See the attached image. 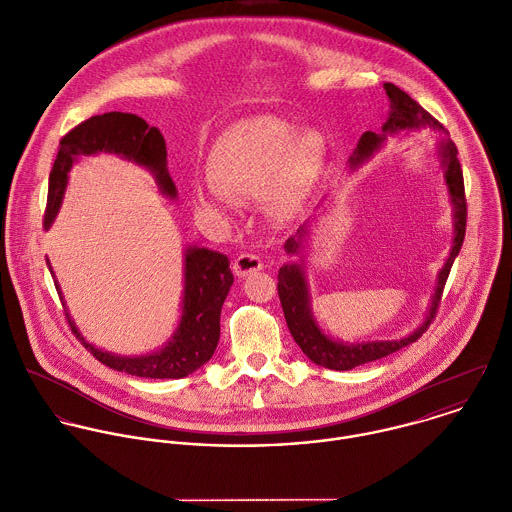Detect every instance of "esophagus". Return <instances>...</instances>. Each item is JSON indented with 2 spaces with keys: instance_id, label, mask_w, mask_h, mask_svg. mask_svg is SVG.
I'll return each instance as SVG.
<instances>
[{
  "instance_id": "esophagus-1",
  "label": "esophagus",
  "mask_w": 512,
  "mask_h": 512,
  "mask_svg": "<svg viewBox=\"0 0 512 512\" xmlns=\"http://www.w3.org/2000/svg\"><path fill=\"white\" fill-rule=\"evenodd\" d=\"M262 268H264L262 258L256 256V254L244 252V254H240V256L234 260V272H236L240 278H244V276H248V274H254V272H258V270H262Z\"/></svg>"
}]
</instances>
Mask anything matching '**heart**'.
<instances>
[{"label": "heart", "mask_w": 512, "mask_h": 512, "mask_svg": "<svg viewBox=\"0 0 512 512\" xmlns=\"http://www.w3.org/2000/svg\"><path fill=\"white\" fill-rule=\"evenodd\" d=\"M326 160L318 130H300L274 116H256L232 126L212 148V188L198 190L202 206L264 194L268 214L290 222L304 210Z\"/></svg>", "instance_id": "heart-1"}]
</instances>
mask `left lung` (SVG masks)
<instances>
[{
	"label": "left lung",
	"mask_w": 512,
	"mask_h": 512,
	"mask_svg": "<svg viewBox=\"0 0 512 512\" xmlns=\"http://www.w3.org/2000/svg\"><path fill=\"white\" fill-rule=\"evenodd\" d=\"M386 96L390 100V116L382 128V136L374 132L362 134L358 148L352 156V164H360L362 160L370 158L374 150L380 148L382 140L386 134H400V132H416V130H444L442 124L432 118L418 102H414L406 92L396 88L394 84H384ZM458 150L450 138L442 140L440 144V158L444 166V178L448 184V192L454 204V246L450 250V256L444 264V268L438 274V284L434 290L432 306L428 310L426 320L418 330H414L410 336L400 338V340H376V342H360V344H342L332 338H328L312 318L310 306H308V290H306V280L302 274V268L298 264H284L278 272V296L280 304L284 310V318L288 324V330L296 344L302 348V352L318 366L330 368V370H352L360 364L374 362L378 358H384L412 342H416L430 322L434 320L438 312V304L442 298V290L446 284V278L450 274L452 262L460 252L464 232H466V196H464V178H462V168L458 162ZM306 226H300L296 236L288 238L284 248L288 254H298L302 240L306 238Z\"/></svg>",
	"instance_id": "1"
}]
</instances>
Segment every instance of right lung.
Returning a JSON list of instances; mask_svg holds the SVG:
<instances>
[{
  "label": "right lung",
  "mask_w": 512,
  "mask_h": 512,
  "mask_svg": "<svg viewBox=\"0 0 512 512\" xmlns=\"http://www.w3.org/2000/svg\"><path fill=\"white\" fill-rule=\"evenodd\" d=\"M96 152H114L146 166L154 172L162 192L172 198L176 196V186L166 168V142L158 128H150L146 120L124 112L92 116L60 140L58 156L50 172L48 206L44 214L46 228L54 222L62 206L68 172L74 160L78 156H90ZM232 282L234 276L228 256L206 248H188L180 326L174 338L160 352L150 356L124 358L98 350L82 338L68 312L66 318L76 338L102 364L140 378H184L212 358L220 340L222 304L230 292ZM56 290L62 298L58 282Z\"/></svg>",
  "instance_id": "right-lung-1"
}]
</instances>
